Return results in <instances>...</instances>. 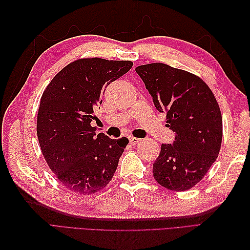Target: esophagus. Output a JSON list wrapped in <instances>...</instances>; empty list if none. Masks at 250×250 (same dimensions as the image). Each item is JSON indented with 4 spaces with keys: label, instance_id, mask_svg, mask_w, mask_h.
<instances>
[{
    "label": "esophagus",
    "instance_id": "34e87169",
    "mask_svg": "<svg viewBox=\"0 0 250 250\" xmlns=\"http://www.w3.org/2000/svg\"><path fill=\"white\" fill-rule=\"evenodd\" d=\"M129 142H130V144H132V145H136L137 143L141 142V140L137 139V137H134V136H130L129 137Z\"/></svg>",
    "mask_w": 250,
    "mask_h": 250
}]
</instances>
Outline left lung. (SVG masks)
I'll return each instance as SVG.
<instances>
[{
    "label": "left lung",
    "mask_w": 250,
    "mask_h": 250,
    "mask_svg": "<svg viewBox=\"0 0 250 250\" xmlns=\"http://www.w3.org/2000/svg\"><path fill=\"white\" fill-rule=\"evenodd\" d=\"M156 108L167 113L175 132L173 144H162L153 177L162 187L186 191L201 182L219 155L222 117L218 102L202 79L164 63L135 68Z\"/></svg>",
    "instance_id": "left-lung-1"
}]
</instances>
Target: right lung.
<instances>
[{"mask_svg": "<svg viewBox=\"0 0 250 250\" xmlns=\"http://www.w3.org/2000/svg\"><path fill=\"white\" fill-rule=\"evenodd\" d=\"M131 61L83 58L71 62L44 90L37 113L41 150L58 180L79 194H92L113 178L129 140L95 135L93 109L105 88L130 71Z\"/></svg>", "mask_w": 250, "mask_h": 250, "instance_id": "obj_1", "label": "right lung"}]
</instances>
